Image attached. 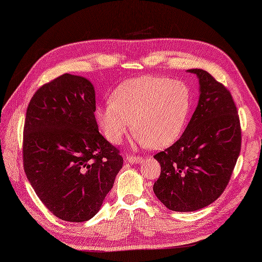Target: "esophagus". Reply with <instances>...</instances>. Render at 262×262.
Wrapping results in <instances>:
<instances>
[{
  "label": "esophagus",
  "instance_id": "1",
  "mask_svg": "<svg viewBox=\"0 0 262 262\" xmlns=\"http://www.w3.org/2000/svg\"><path fill=\"white\" fill-rule=\"evenodd\" d=\"M126 160L129 163H141L143 161L142 157H140V155H133V154H128L126 157Z\"/></svg>",
  "mask_w": 262,
  "mask_h": 262
}]
</instances>
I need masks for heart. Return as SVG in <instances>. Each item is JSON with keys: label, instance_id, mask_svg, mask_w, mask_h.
Returning <instances> with one entry per match:
<instances>
[{"label": "heart", "instance_id": "b5f03b06", "mask_svg": "<svg viewBox=\"0 0 262 262\" xmlns=\"http://www.w3.org/2000/svg\"><path fill=\"white\" fill-rule=\"evenodd\" d=\"M191 105L185 82L145 75L121 83L111 101L97 108L96 118L109 142L119 144L132 125L138 143L158 149L180 137Z\"/></svg>", "mask_w": 262, "mask_h": 262}]
</instances>
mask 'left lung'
I'll return each mask as SVG.
<instances>
[{
  "instance_id": "8db88e82",
  "label": "left lung",
  "mask_w": 262,
  "mask_h": 262,
  "mask_svg": "<svg viewBox=\"0 0 262 262\" xmlns=\"http://www.w3.org/2000/svg\"><path fill=\"white\" fill-rule=\"evenodd\" d=\"M189 72L199 77L197 108L179 140L154 155L161 165L154 193L174 211L215 202L229 185L241 151V124L231 92L208 72Z\"/></svg>"
}]
</instances>
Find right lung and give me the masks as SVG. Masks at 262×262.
<instances>
[{
	"label": "right lung",
	"instance_id": "1",
	"mask_svg": "<svg viewBox=\"0 0 262 262\" xmlns=\"http://www.w3.org/2000/svg\"><path fill=\"white\" fill-rule=\"evenodd\" d=\"M90 81L63 74L33 94L27 108L22 158L33 190L66 222L98 213L124 159L99 133Z\"/></svg>",
	"mask_w": 262,
	"mask_h": 262
}]
</instances>
